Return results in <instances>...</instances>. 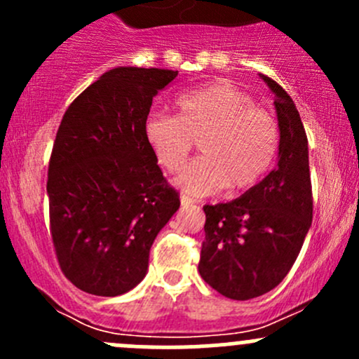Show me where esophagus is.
I'll use <instances>...</instances> for the list:
<instances>
[{
	"label": "esophagus",
	"mask_w": 359,
	"mask_h": 359,
	"mask_svg": "<svg viewBox=\"0 0 359 359\" xmlns=\"http://www.w3.org/2000/svg\"><path fill=\"white\" fill-rule=\"evenodd\" d=\"M193 203H194L193 198L186 196V194H182V196H180V205L182 206H189V205H193Z\"/></svg>",
	"instance_id": "1"
}]
</instances>
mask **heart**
<instances>
[{
	"instance_id": "obj_1",
	"label": "heart",
	"mask_w": 359,
	"mask_h": 359,
	"mask_svg": "<svg viewBox=\"0 0 359 359\" xmlns=\"http://www.w3.org/2000/svg\"><path fill=\"white\" fill-rule=\"evenodd\" d=\"M177 116L153 111L144 137L158 165L170 173L182 168L198 142L201 154L177 179L194 196L253 189L274 166L280 126L269 111L226 81L187 90L175 99Z\"/></svg>"
}]
</instances>
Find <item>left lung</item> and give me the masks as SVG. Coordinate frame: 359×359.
<instances>
[{
	"instance_id": "1",
	"label": "left lung",
	"mask_w": 359,
	"mask_h": 359,
	"mask_svg": "<svg viewBox=\"0 0 359 359\" xmlns=\"http://www.w3.org/2000/svg\"><path fill=\"white\" fill-rule=\"evenodd\" d=\"M280 126L278 166L241 198L205 205L201 278L227 299L248 300L283 281L299 257L313 220L307 135L299 111L274 79Z\"/></svg>"
}]
</instances>
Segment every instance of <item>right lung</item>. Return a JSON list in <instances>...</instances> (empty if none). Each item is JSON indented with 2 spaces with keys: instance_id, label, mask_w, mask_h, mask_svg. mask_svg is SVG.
Instances as JSON below:
<instances>
[{
  "instance_id": "obj_1",
  "label": "right lung",
  "mask_w": 359,
  "mask_h": 359,
  "mask_svg": "<svg viewBox=\"0 0 359 359\" xmlns=\"http://www.w3.org/2000/svg\"><path fill=\"white\" fill-rule=\"evenodd\" d=\"M170 69L116 67L67 107L48 165L50 234L64 276L116 297L144 280L154 238L179 210L144 137Z\"/></svg>"
}]
</instances>
